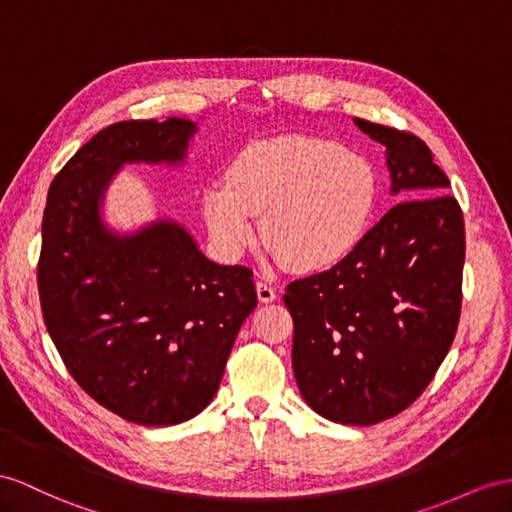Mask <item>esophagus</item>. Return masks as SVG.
Returning a JSON list of instances; mask_svg holds the SVG:
<instances>
[{
    "instance_id": "34e87169",
    "label": "esophagus",
    "mask_w": 512,
    "mask_h": 512,
    "mask_svg": "<svg viewBox=\"0 0 512 512\" xmlns=\"http://www.w3.org/2000/svg\"><path fill=\"white\" fill-rule=\"evenodd\" d=\"M257 298L261 303H272V300H277V290H274V285L266 283V281H257Z\"/></svg>"
}]
</instances>
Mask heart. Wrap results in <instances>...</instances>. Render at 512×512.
I'll return each mask as SVG.
<instances>
[{
	"instance_id": "heart-1",
	"label": "heart",
	"mask_w": 512,
	"mask_h": 512,
	"mask_svg": "<svg viewBox=\"0 0 512 512\" xmlns=\"http://www.w3.org/2000/svg\"><path fill=\"white\" fill-rule=\"evenodd\" d=\"M378 199L374 168L342 144L281 136L246 147L227 183L203 192V218L218 251L240 257L255 242L253 216L272 255L300 272L331 268L368 233Z\"/></svg>"
}]
</instances>
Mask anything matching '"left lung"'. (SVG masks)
<instances>
[{
    "label": "left lung",
    "mask_w": 512,
    "mask_h": 512,
    "mask_svg": "<svg viewBox=\"0 0 512 512\" xmlns=\"http://www.w3.org/2000/svg\"><path fill=\"white\" fill-rule=\"evenodd\" d=\"M387 147L391 192L402 203L331 270L292 281V365L313 411L372 426L402 413L454 342L463 303L465 222L450 179L409 131L355 119Z\"/></svg>",
    "instance_id": "8db88e82"
}]
</instances>
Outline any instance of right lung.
<instances>
[{
	"label": "right lung",
	"instance_id": "obj_1",
	"mask_svg": "<svg viewBox=\"0 0 512 512\" xmlns=\"http://www.w3.org/2000/svg\"><path fill=\"white\" fill-rule=\"evenodd\" d=\"M194 123L121 121L54 177L43 214L38 296L67 370L90 398L142 426H173L216 396L253 270L209 261L186 229L160 220L129 238L101 225L99 201L125 162H181Z\"/></svg>",
	"mask_w": 512,
	"mask_h": 512
}]
</instances>
